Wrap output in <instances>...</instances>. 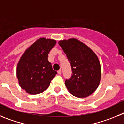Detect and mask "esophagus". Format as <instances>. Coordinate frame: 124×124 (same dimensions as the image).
I'll use <instances>...</instances> for the list:
<instances>
[{
    "label": "esophagus",
    "mask_w": 124,
    "mask_h": 124,
    "mask_svg": "<svg viewBox=\"0 0 124 124\" xmlns=\"http://www.w3.org/2000/svg\"><path fill=\"white\" fill-rule=\"evenodd\" d=\"M57 73H58V74H59V75H61V73H62V72H61V70H58V71H57Z\"/></svg>",
    "instance_id": "obj_1"
}]
</instances>
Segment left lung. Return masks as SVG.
Returning <instances> with one entry per match:
<instances>
[{
    "label": "left lung",
    "instance_id": "1",
    "mask_svg": "<svg viewBox=\"0 0 124 124\" xmlns=\"http://www.w3.org/2000/svg\"><path fill=\"white\" fill-rule=\"evenodd\" d=\"M72 68L70 79L65 80L69 92L78 98H86L94 92L100 84L101 70L98 57L90 47L77 39L59 42Z\"/></svg>",
    "mask_w": 124,
    "mask_h": 124
}]
</instances>
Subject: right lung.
I'll use <instances>...</instances> for the list:
<instances>
[{"label":"right lung","mask_w":124,"mask_h":124,"mask_svg":"<svg viewBox=\"0 0 124 124\" xmlns=\"http://www.w3.org/2000/svg\"><path fill=\"white\" fill-rule=\"evenodd\" d=\"M56 41L41 38L25 51L16 68V77L22 89L31 94L45 91L57 74L47 58Z\"/></svg>","instance_id":"right-lung-1"}]
</instances>
